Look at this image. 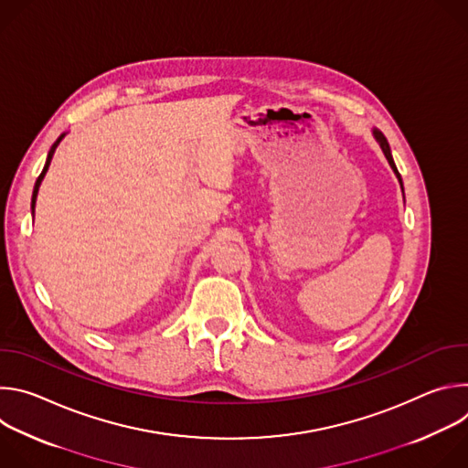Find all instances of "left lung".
Returning a JSON list of instances; mask_svg holds the SVG:
<instances>
[{
    "label": "left lung",
    "instance_id": "8db88e82",
    "mask_svg": "<svg viewBox=\"0 0 468 468\" xmlns=\"http://www.w3.org/2000/svg\"><path fill=\"white\" fill-rule=\"evenodd\" d=\"M374 137H376V141L379 143V146H381V150H383V154H385V157H387V161H388L390 168L394 170V174H396V177H398L399 185H402V176H399V172H398V168H396V165H394V159H392V155H390L388 143H387V139L383 137V133H381V131H378V129H374ZM402 190H404V185H402Z\"/></svg>",
    "mask_w": 468,
    "mask_h": 468
}]
</instances>
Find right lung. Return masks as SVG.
Returning a JSON list of instances; mask_svg holds the SVG:
<instances>
[{
	"label": "right lung",
	"instance_id": "right-lung-1",
	"mask_svg": "<svg viewBox=\"0 0 468 468\" xmlns=\"http://www.w3.org/2000/svg\"><path fill=\"white\" fill-rule=\"evenodd\" d=\"M62 137H64V133L62 135L53 143V146H51V150H49V154H48V159H46V165H44V170H42V174L38 176V179H37V183H35V188H33V197H31V209H33V213H35V204H37V194H38V186H40V183H42V179H44V176H46V172H48V168H49V163H51V157H53V154H55V150H57V146H58V143L62 141Z\"/></svg>",
	"mask_w": 468,
	"mask_h": 468
}]
</instances>
